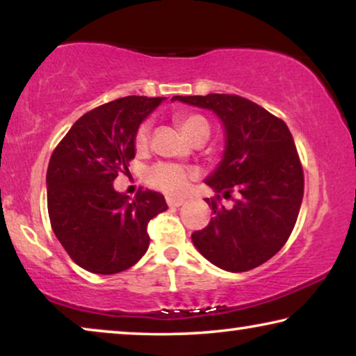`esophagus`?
<instances>
[{"label":"esophagus","instance_id":"obj_1","mask_svg":"<svg viewBox=\"0 0 356 356\" xmlns=\"http://www.w3.org/2000/svg\"><path fill=\"white\" fill-rule=\"evenodd\" d=\"M183 199H175V197H167V204L170 207H179L183 206Z\"/></svg>","mask_w":356,"mask_h":356}]
</instances>
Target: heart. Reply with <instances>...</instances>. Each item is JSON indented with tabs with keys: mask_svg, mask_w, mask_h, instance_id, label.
Segmentation results:
<instances>
[{
	"mask_svg": "<svg viewBox=\"0 0 356 356\" xmlns=\"http://www.w3.org/2000/svg\"><path fill=\"white\" fill-rule=\"evenodd\" d=\"M177 123L184 134V138L188 140H206L211 134V126H209V121L204 118L202 115L197 113H184L179 115L177 118ZM150 136V126L149 123H144L139 126V129L136 131V147L144 149L149 143ZM196 177V170L183 167V165L178 163H167L160 162L155 163L152 167H149L144 173L145 183L149 184L150 188L159 189L165 194H170V196H178L181 194L184 189L188 188V184L191 179Z\"/></svg>",
	"mask_w": 356,
	"mask_h": 356,
	"instance_id": "b5f03b06",
	"label": "heart"
}]
</instances>
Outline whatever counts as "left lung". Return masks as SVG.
Wrapping results in <instances>:
<instances>
[{
  "instance_id": "obj_1",
  "label": "left lung",
  "mask_w": 356,
  "mask_h": 356,
  "mask_svg": "<svg viewBox=\"0 0 356 356\" xmlns=\"http://www.w3.org/2000/svg\"><path fill=\"white\" fill-rule=\"evenodd\" d=\"M211 110L222 121L225 150L206 178L213 191L230 196L233 207L206 199L213 217L191 240L213 266L246 272L264 264L289 240L303 201V168L284 121L238 95L173 97L172 102Z\"/></svg>"
}]
</instances>
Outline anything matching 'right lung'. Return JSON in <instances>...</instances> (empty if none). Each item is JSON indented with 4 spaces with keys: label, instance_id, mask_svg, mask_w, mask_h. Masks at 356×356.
<instances>
[{
    "label": "right lung",
    "instance_id": "add662e5",
    "mask_svg": "<svg viewBox=\"0 0 356 356\" xmlns=\"http://www.w3.org/2000/svg\"><path fill=\"white\" fill-rule=\"evenodd\" d=\"M165 97L129 95L82 115L53 150L47 170L48 216L71 259L94 274L129 269L149 248L147 223L167 211L160 193L134 199L115 191L136 155V131Z\"/></svg>",
    "mask_w": 356,
    "mask_h": 356
}]
</instances>
